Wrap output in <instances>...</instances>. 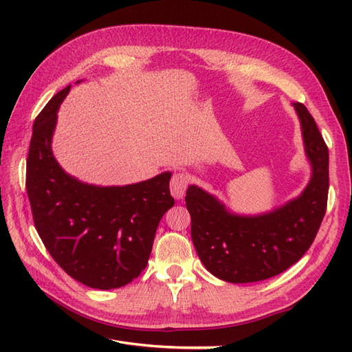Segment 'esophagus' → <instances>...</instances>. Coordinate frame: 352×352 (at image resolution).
Returning <instances> with one entry per match:
<instances>
[{"label":"esophagus","mask_w":352,"mask_h":352,"mask_svg":"<svg viewBox=\"0 0 352 352\" xmlns=\"http://www.w3.org/2000/svg\"><path fill=\"white\" fill-rule=\"evenodd\" d=\"M188 188V177L184 173L173 175L172 180H170V192L176 199H182L185 197Z\"/></svg>","instance_id":"esophagus-1"}]
</instances>
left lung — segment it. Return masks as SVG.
<instances>
[{
    "label": "left lung",
    "instance_id": "1",
    "mask_svg": "<svg viewBox=\"0 0 352 352\" xmlns=\"http://www.w3.org/2000/svg\"><path fill=\"white\" fill-rule=\"evenodd\" d=\"M301 123L311 177L302 192L261 214H236L197 185L186 190L190 236L206 269L230 283H251L289 269L317 235L329 192V150L301 102H292Z\"/></svg>",
    "mask_w": 352,
    "mask_h": 352
}]
</instances>
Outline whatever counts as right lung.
I'll list each match as a JSON object with an SVG mask.
<instances>
[{"mask_svg": "<svg viewBox=\"0 0 352 352\" xmlns=\"http://www.w3.org/2000/svg\"><path fill=\"white\" fill-rule=\"evenodd\" d=\"M70 85L52 97L34 123L26 190L45 248L73 279L114 289L146 267L158 223L175 206L172 173L124 186H97L66 173L52 154L57 111Z\"/></svg>", "mask_w": 352, "mask_h": 352, "instance_id": "obj_1", "label": "right lung"}]
</instances>
